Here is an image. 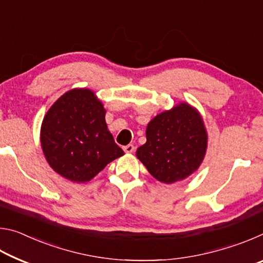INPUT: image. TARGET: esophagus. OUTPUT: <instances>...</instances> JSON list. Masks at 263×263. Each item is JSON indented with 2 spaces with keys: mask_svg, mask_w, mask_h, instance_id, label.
I'll return each mask as SVG.
<instances>
[{
  "mask_svg": "<svg viewBox=\"0 0 263 263\" xmlns=\"http://www.w3.org/2000/svg\"><path fill=\"white\" fill-rule=\"evenodd\" d=\"M123 149H124V152H125V153H133V152H135L136 147H135V146H133V145L128 144V145H126V146H124Z\"/></svg>",
  "mask_w": 263,
  "mask_h": 263,
  "instance_id": "34e87169",
  "label": "esophagus"
}]
</instances>
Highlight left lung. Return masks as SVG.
<instances>
[{
	"label": "left lung",
	"instance_id": "left-lung-1",
	"mask_svg": "<svg viewBox=\"0 0 263 263\" xmlns=\"http://www.w3.org/2000/svg\"><path fill=\"white\" fill-rule=\"evenodd\" d=\"M208 148V132L195 106L180 102L151 119L146 142L137 158L149 174L166 184L185 180L201 166Z\"/></svg>",
	"mask_w": 263,
	"mask_h": 263
}]
</instances>
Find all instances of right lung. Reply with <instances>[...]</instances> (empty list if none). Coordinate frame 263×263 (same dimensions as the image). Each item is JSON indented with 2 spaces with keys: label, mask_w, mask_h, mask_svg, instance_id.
Wrapping results in <instances>:
<instances>
[{
  "label": "right lung",
  "mask_w": 263,
  "mask_h": 263,
  "mask_svg": "<svg viewBox=\"0 0 263 263\" xmlns=\"http://www.w3.org/2000/svg\"><path fill=\"white\" fill-rule=\"evenodd\" d=\"M106 110L88 88H74L60 96L44 116L41 145L57 174L86 183L106 164L124 155L105 123Z\"/></svg>",
  "instance_id": "1"
}]
</instances>
